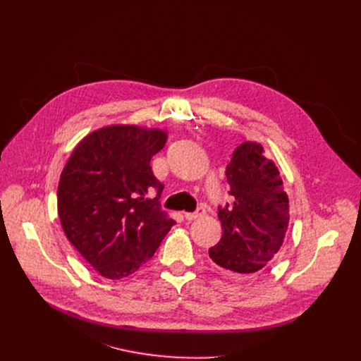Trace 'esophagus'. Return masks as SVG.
Segmentation results:
<instances>
[{
  "instance_id": "1",
  "label": "esophagus",
  "mask_w": 361,
  "mask_h": 361,
  "mask_svg": "<svg viewBox=\"0 0 361 361\" xmlns=\"http://www.w3.org/2000/svg\"><path fill=\"white\" fill-rule=\"evenodd\" d=\"M203 214H204V209H203V207H199V209H197L196 212H185V214H184V218H185L187 221H195L196 218L202 216Z\"/></svg>"
}]
</instances>
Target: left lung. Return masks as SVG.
<instances>
[{"label":"left lung","mask_w":361,"mask_h":361,"mask_svg":"<svg viewBox=\"0 0 361 361\" xmlns=\"http://www.w3.org/2000/svg\"><path fill=\"white\" fill-rule=\"evenodd\" d=\"M231 203L218 206L222 237L209 257L238 278L260 272L276 256L286 237L290 211L279 171L262 145L241 143L225 169Z\"/></svg>","instance_id":"obj_1"}]
</instances>
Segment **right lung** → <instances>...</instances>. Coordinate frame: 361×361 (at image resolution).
<instances>
[{"instance_id": "obj_1", "label": "right lung", "mask_w": 361, "mask_h": 361, "mask_svg": "<svg viewBox=\"0 0 361 361\" xmlns=\"http://www.w3.org/2000/svg\"><path fill=\"white\" fill-rule=\"evenodd\" d=\"M166 133L108 126L74 147L59 184V216L66 237L102 276L135 274L174 225L161 209L164 184L150 159ZM157 191L149 200L147 195Z\"/></svg>"}]
</instances>
